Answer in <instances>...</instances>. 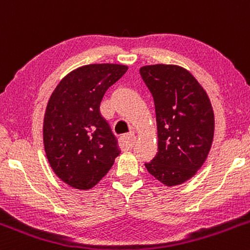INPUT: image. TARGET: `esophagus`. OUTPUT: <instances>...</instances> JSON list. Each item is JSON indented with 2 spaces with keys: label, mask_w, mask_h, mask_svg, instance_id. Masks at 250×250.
Returning a JSON list of instances; mask_svg holds the SVG:
<instances>
[{
  "label": "esophagus",
  "mask_w": 250,
  "mask_h": 250,
  "mask_svg": "<svg viewBox=\"0 0 250 250\" xmlns=\"http://www.w3.org/2000/svg\"><path fill=\"white\" fill-rule=\"evenodd\" d=\"M136 142V137L133 133L130 135H125L120 138V146L123 149H131L133 146V144Z\"/></svg>",
  "instance_id": "obj_1"
}]
</instances>
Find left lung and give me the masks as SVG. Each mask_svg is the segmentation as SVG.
<instances>
[{"instance_id":"1","label":"left lung","mask_w":250,"mask_h":250,"mask_svg":"<svg viewBox=\"0 0 250 250\" xmlns=\"http://www.w3.org/2000/svg\"><path fill=\"white\" fill-rule=\"evenodd\" d=\"M140 73L153 95L158 126V153L144 165L167 187L182 184L209 153L214 135L212 104L185 68L159 63L143 66Z\"/></svg>"}]
</instances>
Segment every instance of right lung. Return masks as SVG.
Here are the masks:
<instances>
[{"label": "right lung", "instance_id": "1", "mask_svg": "<svg viewBox=\"0 0 250 250\" xmlns=\"http://www.w3.org/2000/svg\"><path fill=\"white\" fill-rule=\"evenodd\" d=\"M127 66L94 63L67 74L49 99L43 141L56 176L76 189H91L120 154L118 140L100 112L108 87Z\"/></svg>", "mask_w": 250, "mask_h": 250}]
</instances>
